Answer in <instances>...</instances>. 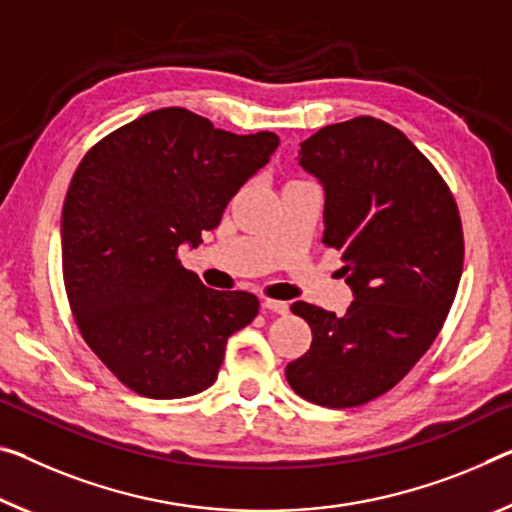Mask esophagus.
<instances>
[{
    "label": "esophagus",
    "mask_w": 512,
    "mask_h": 512,
    "mask_svg": "<svg viewBox=\"0 0 512 512\" xmlns=\"http://www.w3.org/2000/svg\"><path fill=\"white\" fill-rule=\"evenodd\" d=\"M263 309H265V311H272V313H279V316H286V313H288V302L270 300V297H265V300H263Z\"/></svg>",
    "instance_id": "obj_1"
}]
</instances>
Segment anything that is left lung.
<instances>
[{
  "label": "left lung",
  "mask_w": 512,
  "mask_h": 512,
  "mask_svg": "<svg viewBox=\"0 0 512 512\" xmlns=\"http://www.w3.org/2000/svg\"><path fill=\"white\" fill-rule=\"evenodd\" d=\"M300 146V164L325 185L322 245L341 251L355 300L345 316L290 306L313 341L286 380L309 403L345 410L396 387L442 332L465 235L451 187L393 125L357 116Z\"/></svg>",
  "instance_id": "left-lung-1"
}]
</instances>
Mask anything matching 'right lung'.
Segmentation results:
<instances>
[{"instance_id":"add662e5","label":"right lung","mask_w":512,"mask_h":512,"mask_svg":"<svg viewBox=\"0 0 512 512\" xmlns=\"http://www.w3.org/2000/svg\"><path fill=\"white\" fill-rule=\"evenodd\" d=\"M274 132L233 135L183 107L109 132L70 180L61 270L73 320L114 377L146 398H185L217 380L229 336L258 313L245 290H212L180 265L270 162Z\"/></svg>"}]
</instances>
